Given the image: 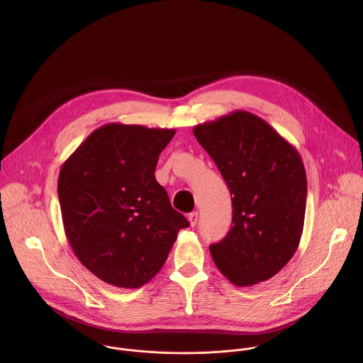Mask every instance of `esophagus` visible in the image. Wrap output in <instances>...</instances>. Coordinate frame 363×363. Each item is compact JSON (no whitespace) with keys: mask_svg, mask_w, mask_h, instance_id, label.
I'll list each match as a JSON object with an SVG mask.
<instances>
[{"mask_svg":"<svg viewBox=\"0 0 363 363\" xmlns=\"http://www.w3.org/2000/svg\"><path fill=\"white\" fill-rule=\"evenodd\" d=\"M197 220H199V212H191L189 213V222L190 225L194 228L197 225Z\"/></svg>","mask_w":363,"mask_h":363,"instance_id":"34e87169","label":"esophagus"}]
</instances>
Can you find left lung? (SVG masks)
<instances>
[{"label":"left lung","instance_id":"8db88e82","mask_svg":"<svg viewBox=\"0 0 363 363\" xmlns=\"http://www.w3.org/2000/svg\"><path fill=\"white\" fill-rule=\"evenodd\" d=\"M193 134L232 196L233 226L209 246L216 268L236 286L272 278L294 257L303 232L308 180L298 150L245 110L199 124Z\"/></svg>","mask_w":363,"mask_h":363}]
</instances>
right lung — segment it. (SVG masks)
Here are the masks:
<instances>
[{
	"mask_svg": "<svg viewBox=\"0 0 363 363\" xmlns=\"http://www.w3.org/2000/svg\"><path fill=\"white\" fill-rule=\"evenodd\" d=\"M173 128L108 123L62 163L58 200L67 239L94 275L117 288L150 282L189 220L156 182Z\"/></svg>",
	"mask_w": 363,
	"mask_h": 363,
	"instance_id": "1",
	"label": "right lung"
}]
</instances>
